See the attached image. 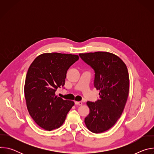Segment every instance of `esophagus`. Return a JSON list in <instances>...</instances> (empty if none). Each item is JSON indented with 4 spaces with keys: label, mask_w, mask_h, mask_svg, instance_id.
Segmentation results:
<instances>
[{
    "label": "esophagus",
    "mask_w": 154,
    "mask_h": 154,
    "mask_svg": "<svg viewBox=\"0 0 154 154\" xmlns=\"http://www.w3.org/2000/svg\"><path fill=\"white\" fill-rule=\"evenodd\" d=\"M74 103H75V104L77 105H82V102L81 101H80V102L75 101Z\"/></svg>",
    "instance_id": "obj_1"
}]
</instances>
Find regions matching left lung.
Listing matches in <instances>:
<instances>
[{
	"mask_svg": "<svg viewBox=\"0 0 154 154\" xmlns=\"http://www.w3.org/2000/svg\"><path fill=\"white\" fill-rule=\"evenodd\" d=\"M79 56L94 70V86L99 90V99L86 103L90 112L85 122L92 132L102 133L116 124L124 110L129 91L127 68L120 58L111 53L96 52Z\"/></svg>",
	"mask_w": 154,
	"mask_h": 154,
	"instance_id": "left-lung-1",
	"label": "left lung"
}]
</instances>
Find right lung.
<instances>
[{
  "label": "right lung",
  "mask_w": 154,
  "mask_h": 154,
  "mask_svg": "<svg viewBox=\"0 0 154 154\" xmlns=\"http://www.w3.org/2000/svg\"><path fill=\"white\" fill-rule=\"evenodd\" d=\"M79 59L78 55L60 53L37 57L28 69L24 94L29 113L41 128L51 131L64 122L74 102L55 96L64 85L66 74Z\"/></svg>",
  "instance_id": "obj_1"
}]
</instances>
